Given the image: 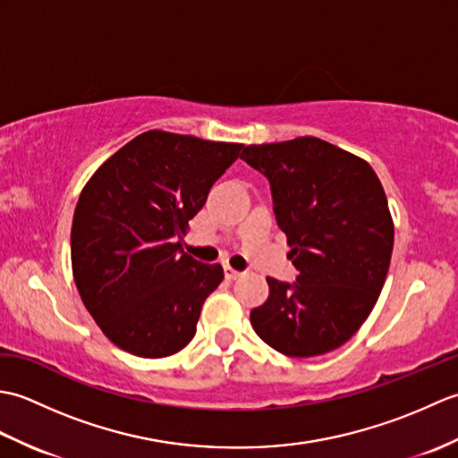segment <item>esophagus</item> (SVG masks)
Segmentation results:
<instances>
[{
    "instance_id": "esophagus-1",
    "label": "esophagus",
    "mask_w": 458,
    "mask_h": 458,
    "mask_svg": "<svg viewBox=\"0 0 458 458\" xmlns=\"http://www.w3.org/2000/svg\"><path fill=\"white\" fill-rule=\"evenodd\" d=\"M224 276H226V279H238V277H242V271H238L234 267H224Z\"/></svg>"
}]
</instances>
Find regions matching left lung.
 Returning a JSON list of instances; mask_svg holds the SVG:
<instances>
[{
	"label": "left lung",
	"instance_id": "obj_1",
	"mask_svg": "<svg viewBox=\"0 0 458 458\" xmlns=\"http://www.w3.org/2000/svg\"><path fill=\"white\" fill-rule=\"evenodd\" d=\"M240 159L267 177L299 271L295 284L267 277L251 327L285 356L327 354L362 327L390 269L394 220L382 182L364 159L310 135L248 145Z\"/></svg>",
	"mask_w": 458,
	"mask_h": 458
}]
</instances>
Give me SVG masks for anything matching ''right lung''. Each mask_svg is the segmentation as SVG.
<instances>
[{
  "label": "right lung",
  "mask_w": 458,
  "mask_h": 458,
  "mask_svg": "<svg viewBox=\"0 0 458 458\" xmlns=\"http://www.w3.org/2000/svg\"><path fill=\"white\" fill-rule=\"evenodd\" d=\"M242 143L145 131L84 184L71 230L74 284L102 333L125 352L165 358L187 346L220 264L181 240Z\"/></svg>",
  "instance_id": "right-lung-1"
}]
</instances>
